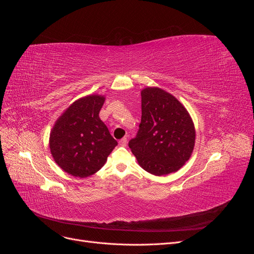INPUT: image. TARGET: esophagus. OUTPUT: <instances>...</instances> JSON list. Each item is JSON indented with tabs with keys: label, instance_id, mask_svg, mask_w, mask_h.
<instances>
[{
	"label": "esophagus",
	"instance_id": "obj_1",
	"mask_svg": "<svg viewBox=\"0 0 254 254\" xmlns=\"http://www.w3.org/2000/svg\"><path fill=\"white\" fill-rule=\"evenodd\" d=\"M119 143H120L121 146H126L127 145V139H126V137H123V139L120 140Z\"/></svg>",
	"mask_w": 254,
	"mask_h": 254
}]
</instances>
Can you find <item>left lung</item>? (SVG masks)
Wrapping results in <instances>:
<instances>
[{
	"label": "left lung",
	"instance_id": "1",
	"mask_svg": "<svg viewBox=\"0 0 254 254\" xmlns=\"http://www.w3.org/2000/svg\"><path fill=\"white\" fill-rule=\"evenodd\" d=\"M140 129L129 147L139 165L155 176L179 171L194 150L193 120L178 99L158 87L141 91Z\"/></svg>",
	"mask_w": 254,
	"mask_h": 254
}]
</instances>
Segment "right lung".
Here are the masks:
<instances>
[{
	"label": "right lung",
	"mask_w": 254,
	"mask_h": 254,
	"mask_svg": "<svg viewBox=\"0 0 254 254\" xmlns=\"http://www.w3.org/2000/svg\"><path fill=\"white\" fill-rule=\"evenodd\" d=\"M104 103L105 96L99 94L77 99L63 112L51 130L52 157L68 175L86 178L95 174L118 145L99 119Z\"/></svg>",
	"instance_id": "add662e5"
}]
</instances>
